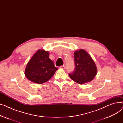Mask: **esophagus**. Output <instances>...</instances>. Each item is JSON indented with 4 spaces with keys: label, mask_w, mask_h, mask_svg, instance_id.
I'll use <instances>...</instances> for the list:
<instances>
[{
    "label": "esophagus",
    "mask_w": 123,
    "mask_h": 123,
    "mask_svg": "<svg viewBox=\"0 0 123 123\" xmlns=\"http://www.w3.org/2000/svg\"><path fill=\"white\" fill-rule=\"evenodd\" d=\"M65 68H66V67H65V66H64V65L61 66L59 67V68H60V69H65Z\"/></svg>",
    "instance_id": "1"
}]
</instances>
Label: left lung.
Segmentation results:
<instances>
[{"label": "left lung", "instance_id": "obj_1", "mask_svg": "<svg viewBox=\"0 0 123 123\" xmlns=\"http://www.w3.org/2000/svg\"><path fill=\"white\" fill-rule=\"evenodd\" d=\"M74 55L75 68L72 73L69 74L71 79L80 84L92 81L97 73L92 58L83 49L75 51Z\"/></svg>", "mask_w": 123, "mask_h": 123}]
</instances>
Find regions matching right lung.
I'll return each instance as SVG.
<instances>
[{
	"label": "right lung",
	"instance_id": "1",
	"mask_svg": "<svg viewBox=\"0 0 123 123\" xmlns=\"http://www.w3.org/2000/svg\"><path fill=\"white\" fill-rule=\"evenodd\" d=\"M57 70L49 58V52L39 50L28 62L24 73L30 81L40 84L48 81Z\"/></svg>",
	"mask_w": 123,
	"mask_h": 123
}]
</instances>
